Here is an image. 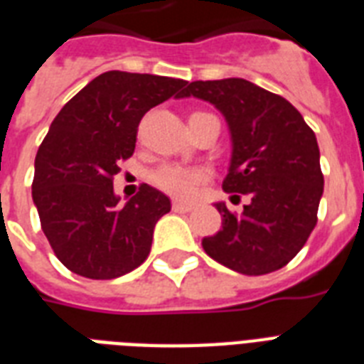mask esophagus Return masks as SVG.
<instances>
[{
    "label": "esophagus",
    "mask_w": 364,
    "mask_h": 364,
    "mask_svg": "<svg viewBox=\"0 0 364 364\" xmlns=\"http://www.w3.org/2000/svg\"><path fill=\"white\" fill-rule=\"evenodd\" d=\"M171 210L177 211V213H188V211H193V204H185V202H173L171 204Z\"/></svg>",
    "instance_id": "34e87169"
}]
</instances>
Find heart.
Listing matches in <instances>:
<instances>
[{
    "label": "heart",
    "mask_w": 364,
    "mask_h": 364,
    "mask_svg": "<svg viewBox=\"0 0 364 364\" xmlns=\"http://www.w3.org/2000/svg\"><path fill=\"white\" fill-rule=\"evenodd\" d=\"M208 179V171L202 168L181 164H164L156 168L151 176V181L164 193L177 198H193L196 188Z\"/></svg>",
    "instance_id": "obj_1"
}]
</instances>
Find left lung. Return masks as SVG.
Wrapping results in <instances>:
<instances>
[{
    "label": "left lung",
    "instance_id": "obj_1",
    "mask_svg": "<svg viewBox=\"0 0 364 364\" xmlns=\"http://www.w3.org/2000/svg\"><path fill=\"white\" fill-rule=\"evenodd\" d=\"M188 96L210 102L227 119L232 156L225 193L251 194L240 215L215 204L223 228L202 247L245 276L279 270L317 223L323 173L316 134L287 100L245 79L194 81L181 94Z\"/></svg>",
    "mask_w": 364,
    "mask_h": 364
}]
</instances>
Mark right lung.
<instances>
[{
	"label": "right lung",
	"instance_id": "obj_1",
	"mask_svg": "<svg viewBox=\"0 0 364 364\" xmlns=\"http://www.w3.org/2000/svg\"><path fill=\"white\" fill-rule=\"evenodd\" d=\"M187 81L105 71L62 107L36 156L31 198L54 255L90 279L124 276L149 257L154 225L170 198L141 185L119 205L113 177L136 149L151 107L181 98Z\"/></svg>",
	"mask_w": 364,
	"mask_h": 364
}]
</instances>
